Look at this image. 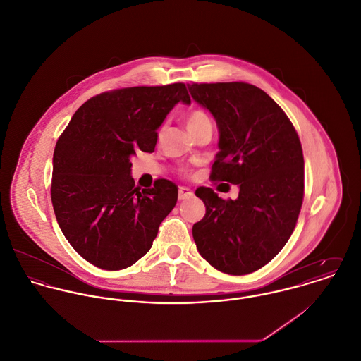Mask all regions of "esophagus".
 Wrapping results in <instances>:
<instances>
[{
    "label": "esophagus",
    "instance_id": "1",
    "mask_svg": "<svg viewBox=\"0 0 361 361\" xmlns=\"http://www.w3.org/2000/svg\"><path fill=\"white\" fill-rule=\"evenodd\" d=\"M192 196H193V193L188 188H179V200H186Z\"/></svg>",
    "mask_w": 361,
    "mask_h": 361
}]
</instances>
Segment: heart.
Listing matches in <instances>:
<instances>
[{
    "label": "heart",
    "instance_id": "b5f03b06",
    "mask_svg": "<svg viewBox=\"0 0 361 361\" xmlns=\"http://www.w3.org/2000/svg\"><path fill=\"white\" fill-rule=\"evenodd\" d=\"M186 127L189 130V133L196 131L197 128H200L204 124H212L210 119L207 116V114L202 109H192L188 115H186Z\"/></svg>",
    "mask_w": 361,
    "mask_h": 361
}]
</instances>
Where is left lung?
Listing matches in <instances>:
<instances>
[{"instance_id": "obj_1", "label": "left lung", "mask_w": 361, "mask_h": 361, "mask_svg": "<svg viewBox=\"0 0 361 361\" xmlns=\"http://www.w3.org/2000/svg\"><path fill=\"white\" fill-rule=\"evenodd\" d=\"M189 91L217 121L212 180L240 188L235 200L196 189L206 216L193 226V240L217 270L247 274L269 263L295 228L304 199L301 142L283 109L255 85L193 82Z\"/></svg>"}]
</instances>
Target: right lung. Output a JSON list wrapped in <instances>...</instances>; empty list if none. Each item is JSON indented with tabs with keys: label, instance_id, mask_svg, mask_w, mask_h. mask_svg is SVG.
Here are the masks:
<instances>
[{
	"label": "right lung",
	"instance_id": "right-lung-1",
	"mask_svg": "<svg viewBox=\"0 0 361 361\" xmlns=\"http://www.w3.org/2000/svg\"><path fill=\"white\" fill-rule=\"evenodd\" d=\"M190 104L182 82L131 87L87 101L57 140L51 203L70 245L90 263L121 270L142 257L178 200V188L157 179L134 186L131 157L152 152L158 127L178 102Z\"/></svg>",
	"mask_w": 361,
	"mask_h": 361
}]
</instances>
